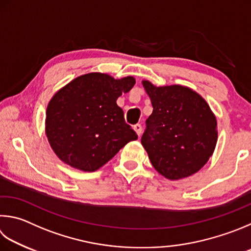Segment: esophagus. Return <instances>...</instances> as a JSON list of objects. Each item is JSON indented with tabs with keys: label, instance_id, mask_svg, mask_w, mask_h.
I'll return each instance as SVG.
<instances>
[{
	"label": "esophagus",
	"instance_id": "esophagus-1",
	"mask_svg": "<svg viewBox=\"0 0 251 251\" xmlns=\"http://www.w3.org/2000/svg\"><path fill=\"white\" fill-rule=\"evenodd\" d=\"M134 130L136 131V134L138 135V137H140L141 133H143V127H141L140 124H136V125L134 126Z\"/></svg>",
	"mask_w": 251,
	"mask_h": 251
}]
</instances>
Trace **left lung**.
Here are the masks:
<instances>
[{
  "mask_svg": "<svg viewBox=\"0 0 251 251\" xmlns=\"http://www.w3.org/2000/svg\"><path fill=\"white\" fill-rule=\"evenodd\" d=\"M141 83L153 107L141 137L150 162L169 180L194 175L215 150V114L201 95L188 86H157L148 80Z\"/></svg>",
  "mask_w": 251,
  "mask_h": 251,
  "instance_id": "8db88e82",
  "label": "left lung"
}]
</instances>
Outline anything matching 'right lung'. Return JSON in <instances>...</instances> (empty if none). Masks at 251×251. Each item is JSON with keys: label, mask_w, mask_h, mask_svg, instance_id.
Listing matches in <instances>:
<instances>
[{"label": "right lung", "mask_w": 251, "mask_h": 251, "mask_svg": "<svg viewBox=\"0 0 251 251\" xmlns=\"http://www.w3.org/2000/svg\"><path fill=\"white\" fill-rule=\"evenodd\" d=\"M131 75L101 72L76 76L59 89L46 110L45 133L57 157L84 172L97 171L138 137L116 100L135 84Z\"/></svg>", "instance_id": "right-lung-1"}]
</instances>
